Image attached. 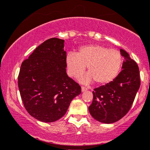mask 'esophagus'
<instances>
[{"mask_svg":"<svg viewBox=\"0 0 150 150\" xmlns=\"http://www.w3.org/2000/svg\"><path fill=\"white\" fill-rule=\"evenodd\" d=\"M81 90H82V92H85V91L87 90V88H86L85 87H81Z\"/></svg>","mask_w":150,"mask_h":150,"instance_id":"obj_1","label":"esophagus"}]
</instances>
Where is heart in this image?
I'll return each mask as SVG.
<instances>
[{
    "label": "heart",
    "instance_id": "b5f03b06",
    "mask_svg": "<svg viewBox=\"0 0 150 150\" xmlns=\"http://www.w3.org/2000/svg\"><path fill=\"white\" fill-rule=\"evenodd\" d=\"M122 62V56L118 50L98 44L82 46L77 54L69 53L66 57L68 73L74 77L80 76L87 66L89 73L80 79L85 84L94 80L99 85L112 82L119 73Z\"/></svg>",
    "mask_w": 150,
    "mask_h": 150
}]
</instances>
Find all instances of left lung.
I'll return each mask as SVG.
<instances>
[{
	"label": "left lung",
	"instance_id": "8db88e82",
	"mask_svg": "<svg viewBox=\"0 0 150 150\" xmlns=\"http://www.w3.org/2000/svg\"><path fill=\"white\" fill-rule=\"evenodd\" d=\"M121 72L112 82L95 88L89 111L94 119L104 123H113L121 119L131 108L140 86L138 65L125 50Z\"/></svg>",
	"mask_w": 150,
	"mask_h": 150
}]
</instances>
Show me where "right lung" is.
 Here are the masks:
<instances>
[{
	"label": "right lung",
	"instance_id": "add662e5",
	"mask_svg": "<svg viewBox=\"0 0 150 150\" xmlns=\"http://www.w3.org/2000/svg\"><path fill=\"white\" fill-rule=\"evenodd\" d=\"M64 40L51 38L40 44L22 62L18 87L26 110L45 123L62 118L80 86L66 73Z\"/></svg>",
	"mask_w": 150,
	"mask_h": 150
}]
</instances>
